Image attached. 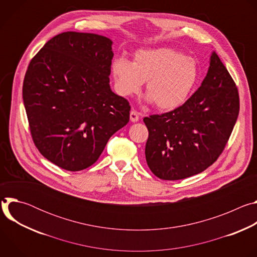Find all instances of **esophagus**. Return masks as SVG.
Instances as JSON below:
<instances>
[{
    "instance_id": "esophagus-1",
    "label": "esophagus",
    "mask_w": 257,
    "mask_h": 257,
    "mask_svg": "<svg viewBox=\"0 0 257 257\" xmlns=\"http://www.w3.org/2000/svg\"><path fill=\"white\" fill-rule=\"evenodd\" d=\"M130 120L132 122H137L139 120V113L137 111H135V109H132V111L130 112Z\"/></svg>"
}]
</instances>
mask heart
I'll use <instances>...</instances> for the list:
<instances>
[{
	"mask_svg": "<svg viewBox=\"0 0 257 257\" xmlns=\"http://www.w3.org/2000/svg\"><path fill=\"white\" fill-rule=\"evenodd\" d=\"M112 73L122 95L137 93L145 82L148 100L162 111H170L189 97L198 79V66L194 59L176 50L161 48L136 52L132 63L116 58Z\"/></svg>",
	"mask_w": 257,
	"mask_h": 257,
	"instance_id": "b5f03b06",
	"label": "heart"
}]
</instances>
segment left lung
Segmentation results:
<instances>
[{
	"label": "left lung",
	"mask_w": 257,
	"mask_h": 257,
	"mask_svg": "<svg viewBox=\"0 0 257 257\" xmlns=\"http://www.w3.org/2000/svg\"><path fill=\"white\" fill-rule=\"evenodd\" d=\"M240 109L235 81L215 53L200 87L179 107L144 117L145 159L162 180L199 174L224 152Z\"/></svg>",
	"instance_id": "obj_1"
}]
</instances>
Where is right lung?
<instances>
[{
	"instance_id": "add662e5",
	"label": "right lung",
	"mask_w": 257,
	"mask_h": 257,
	"mask_svg": "<svg viewBox=\"0 0 257 257\" xmlns=\"http://www.w3.org/2000/svg\"><path fill=\"white\" fill-rule=\"evenodd\" d=\"M112 41L67 31L30 61L22 95L36 149L71 172L93 165L114 133L130 119L129 101L109 87Z\"/></svg>"
}]
</instances>
